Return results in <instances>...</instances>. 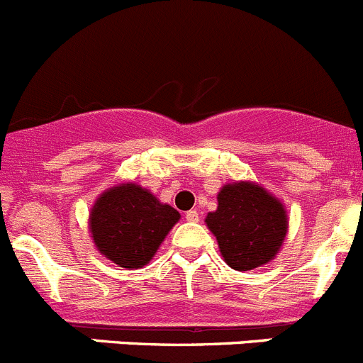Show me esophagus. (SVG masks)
<instances>
[{"label": "esophagus", "mask_w": 363, "mask_h": 363, "mask_svg": "<svg viewBox=\"0 0 363 363\" xmlns=\"http://www.w3.org/2000/svg\"><path fill=\"white\" fill-rule=\"evenodd\" d=\"M185 219L191 220V223H196V220H198V212H196V210H189V212L185 213Z\"/></svg>", "instance_id": "1"}]
</instances>
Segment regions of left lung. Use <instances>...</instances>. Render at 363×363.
<instances>
[{
  "mask_svg": "<svg viewBox=\"0 0 363 363\" xmlns=\"http://www.w3.org/2000/svg\"><path fill=\"white\" fill-rule=\"evenodd\" d=\"M224 262L251 271L271 262L289 230L287 210L278 198L253 182H233L217 194V210L205 219Z\"/></svg>",
  "mask_w": 363,
  "mask_h": 363,
  "instance_id": "8db88e82",
  "label": "left lung"
}]
</instances>
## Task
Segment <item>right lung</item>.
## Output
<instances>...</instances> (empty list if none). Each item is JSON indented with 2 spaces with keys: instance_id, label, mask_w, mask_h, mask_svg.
<instances>
[{
  "instance_id": "add662e5",
  "label": "right lung",
  "mask_w": 363,
  "mask_h": 363,
  "mask_svg": "<svg viewBox=\"0 0 363 363\" xmlns=\"http://www.w3.org/2000/svg\"><path fill=\"white\" fill-rule=\"evenodd\" d=\"M178 220V210L158 201L147 189L121 184L96 199L89 230L99 253L119 267L139 269L150 264Z\"/></svg>"
}]
</instances>
